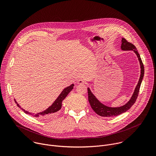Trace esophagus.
<instances>
[{"instance_id":"esophagus-1","label":"esophagus","mask_w":156,"mask_h":156,"mask_svg":"<svg viewBox=\"0 0 156 156\" xmlns=\"http://www.w3.org/2000/svg\"><path fill=\"white\" fill-rule=\"evenodd\" d=\"M77 83H78V84H84V83H85V81H84V80H83V79H78Z\"/></svg>"}]
</instances>
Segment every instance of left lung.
<instances>
[{"label":"left lung","mask_w":156,"mask_h":156,"mask_svg":"<svg viewBox=\"0 0 156 156\" xmlns=\"http://www.w3.org/2000/svg\"><path fill=\"white\" fill-rule=\"evenodd\" d=\"M121 49L123 51H133L136 54L138 60L140 61V64L141 66V75L139 80V81L138 83L137 86H136L135 90L133 93V96H131L130 100L124 105L119 107H110L108 106H106L104 104H102L101 102H100L98 99L94 96V94L91 93L90 89L87 88V93H88V101L90 102V104L91 105V108L93 109L94 112L99 115L101 117H114L117 116L119 115H120L125 112L128 110H129L131 106L134 104L136 101V99L138 98L140 88L141 86V84L142 82V80L143 79L144 73V65L143 63V62L141 60V58L140 57V55L136 48V47L133 45V44L131 42H128L125 38H122V45H121Z\"/></svg>","instance_id":"obj_1"}]
</instances>
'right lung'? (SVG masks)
Listing matches in <instances>:
<instances>
[{"label": "right lung", "mask_w": 156, "mask_h": 156, "mask_svg": "<svg viewBox=\"0 0 156 156\" xmlns=\"http://www.w3.org/2000/svg\"><path fill=\"white\" fill-rule=\"evenodd\" d=\"M73 86H74V84H72L70 86L65 87L62 91V92L60 93V94L58 96V97L57 98V99L54 101V102L51 105V106H50L49 108H48L47 109H46L45 110L43 111V112H42L31 114V113H29L28 112H27V111L25 110L23 108H22V110L24 111L25 113H26L27 114H31V115H32V116L35 117H40L42 119L52 118L58 114V111L62 108V101L66 97V96L69 94V93L73 90ZM15 101L16 103V105H18V107H20L19 104H17L15 99Z\"/></svg>", "instance_id": "right-lung-1"}]
</instances>
